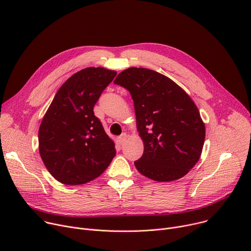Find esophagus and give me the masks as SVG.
Masks as SVG:
<instances>
[{
    "label": "esophagus",
    "instance_id": "obj_1",
    "mask_svg": "<svg viewBox=\"0 0 251 251\" xmlns=\"http://www.w3.org/2000/svg\"><path fill=\"white\" fill-rule=\"evenodd\" d=\"M127 137H128V135L126 133H122L120 136L118 137V142L120 143V144H122L127 139Z\"/></svg>",
    "mask_w": 251,
    "mask_h": 251
}]
</instances>
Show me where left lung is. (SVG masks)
Listing matches in <instances>:
<instances>
[{
    "mask_svg": "<svg viewBox=\"0 0 251 251\" xmlns=\"http://www.w3.org/2000/svg\"><path fill=\"white\" fill-rule=\"evenodd\" d=\"M115 84L129 90L144 151L134 162L151 180L170 182L185 176L200 160L205 127L190 97L173 80L147 68H128Z\"/></svg>",
    "mask_w": 251,
    "mask_h": 251,
    "instance_id": "1",
    "label": "left lung"
}]
</instances>
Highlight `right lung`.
Instances as JSON below:
<instances>
[{"instance_id": "right-lung-1", "label": "right lung", "mask_w": 251, "mask_h": 251, "mask_svg": "<svg viewBox=\"0 0 251 251\" xmlns=\"http://www.w3.org/2000/svg\"><path fill=\"white\" fill-rule=\"evenodd\" d=\"M116 71L88 67L73 74L59 88L38 130L42 160L56 180L80 185L96 179L116 154L94 107Z\"/></svg>"}]
</instances>
